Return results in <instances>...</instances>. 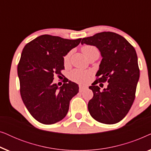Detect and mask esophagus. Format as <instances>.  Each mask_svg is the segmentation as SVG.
I'll list each match as a JSON object with an SVG mask.
<instances>
[{"mask_svg": "<svg viewBox=\"0 0 151 151\" xmlns=\"http://www.w3.org/2000/svg\"><path fill=\"white\" fill-rule=\"evenodd\" d=\"M86 88H87V86H86L80 85L79 86V91H80V92H82L84 89H86Z\"/></svg>", "mask_w": 151, "mask_h": 151, "instance_id": "1", "label": "esophagus"}]
</instances>
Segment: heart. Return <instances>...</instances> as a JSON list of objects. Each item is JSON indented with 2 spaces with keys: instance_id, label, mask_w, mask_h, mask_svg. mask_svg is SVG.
I'll return each instance as SVG.
<instances>
[{
  "instance_id": "obj_1",
  "label": "heart",
  "mask_w": 151,
  "mask_h": 151,
  "mask_svg": "<svg viewBox=\"0 0 151 151\" xmlns=\"http://www.w3.org/2000/svg\"><path fill=\"white\" fill-rule=\"evenodd\" d=\"M82 51L84 53V55L87 58L90 54L93 53L99 52L98 49L96 47L92 46V45H84L82 47ZM70 55L71 53H68L63 58V61L65 65L69 63ZM90 75V73L88 71H83L80 69H74L69 73V78L74 82H79V83H84L86 82L88 79V76Z\"/></svg>"
}]
</instances>
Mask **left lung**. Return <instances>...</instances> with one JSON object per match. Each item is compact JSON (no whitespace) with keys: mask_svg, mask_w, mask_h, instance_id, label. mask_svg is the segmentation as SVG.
<instances>
[{"mask_svg":"<svg viewBox=\"0 0 151 151\" xmlns=\"http://www.w3.org/2000/svg\"><path fill=\"white\" fill-rule=\"evenodd\" d=\"M81 44L96 46L102 59L97 79L90 89L93 97L88 103L93 118L99 122L113 124L119 122L129 112L135 98L139 78L137 56L134 47L120 35L104 32L82 38ZM108 82L102 91L97 86Z\"/></svg>","mask_w":151,"mask_h":151,"instance_id":"left-lung-1","label":"left lung"}]
</instances>
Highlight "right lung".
I'll list each match as a JSON object with an SVG mask.
<instances>
[{"label":"right lung","mask_w":151,"mask_h":151,"mask_svg":"<svg viewBox=\"0 0 151 151\" xmlns=\"http://www.w3.org/2000/svg\"><path fill=\"white\" fill-rule=\"evenodd\" d=\"M80 41L81 38L69 40L45 34L24 46L18 65L20 96L29 112L39 122L52 124L67 114L70 100L79 87L67 80L59 88L53 80L65 69L63 57Z\"/></svg>","instance_id":"add662e5"}]
</instances>
